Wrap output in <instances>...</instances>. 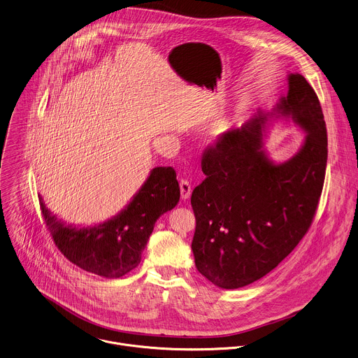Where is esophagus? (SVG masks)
<instances>
[{"label": "esophagus", "instance_id": "1", "mask_svg": "<svg viewBox=\"0 0 358 358\" xmlns=\"http://www.w3.org/2000/svg\"><path fill=\"white\" fill-rule=\"evenodd\" d=\"M180 191H181V198L185 201V199H189V196H191V184H189V181H187V180H181L180 181Z\"/></svg>", "mask_w": 358, "mask_h": 358}]
</instances>
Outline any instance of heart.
<instances>
[{"instance_id": "obj_1", "label": "heart", "mask_w": 358, "mask_h": 358, "mask_svg": "<svg viewBox=\"0 0 358 358\" xmlns=\"http://www.w3.org/2000/svg\"><path fill=\"white\" fill-rule=\"evenodd\" d=\"M229 129V122L227 117H220L218 120H215L209 131V143H217L218 140H221L227 131Z\"/></svg>"}]
</instances>
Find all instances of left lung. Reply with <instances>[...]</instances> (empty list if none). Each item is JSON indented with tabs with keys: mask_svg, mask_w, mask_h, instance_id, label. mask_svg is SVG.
I'll use <instances>...</instances> for the list:
<instances>
[{
	"mask_svg": "<svg viewBox=\"0 0 358 358\" xmlns=\"http://www.w3.org/2000/svg\"><path fill=\"white\" fill-rule=\"evenodd\" d=\"M290 118L306 133L282 164L264 150L271 120ZM328 138L318 96L299 73L271 112L232 129L205 150L206 178L191 196L196 218L192 252L198 271L222 289L249 285L274 270L308 231L322 192Z\"/></svg>",
	"mask_w": 358,
	"mask_h": 358,
	"instance_id": "left-lung-1",
	"label": "left lung"
}]
</instances>
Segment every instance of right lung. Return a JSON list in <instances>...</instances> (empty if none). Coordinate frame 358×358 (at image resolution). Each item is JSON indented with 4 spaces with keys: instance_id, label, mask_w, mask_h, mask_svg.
I'll list each match as a JSON object with an SVG mask.
<instances>
[{
    "instance_id": "1",
    "label": "right lung",
    "mask_w": 358,
    "mask_h": 358,
    "mask_svg": "<svg viewBox=\"0 0 358 358\" xmlns=\"http://www.w3.org/2000/svg\"><path fill=\"white\" fill-rule=\"evenodd\" d=\"M38 201L55 245L69 262L105 278H120L140 264L156 220L178 203L180 185L173 167H155L122 212L83 228L66 225L41 196Z\"/></svg>"
}]
</instances>
